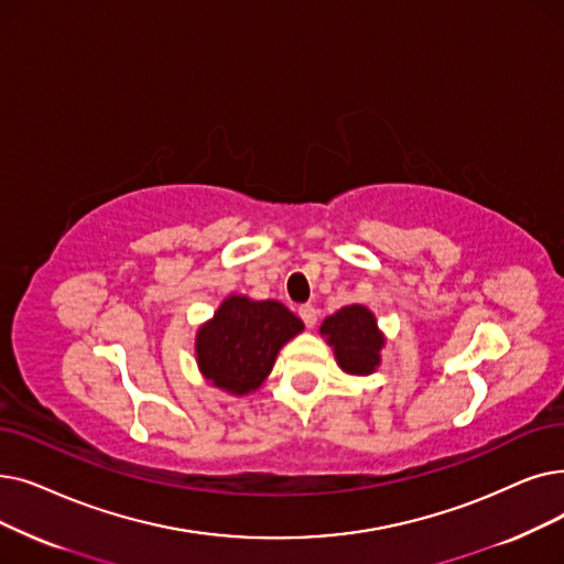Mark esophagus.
I'll return each mask as SVG.
<instances>
[{"mask_svg":"<svg viewBox=\"0 0 564 564\" xmlns=\"http://www.w3.org/2000/svg\"><path fill=\"white\" fill-rule=\"evenodd\" d=\"M300 317H302L304 325H306L308 329H313L315 323H317V308L311 306V304H304V306H300Z\"/></svg>","mask_w":564,"mask_h":564,"instance_id":"34e87169","label":"esophagus"}]
</instances>
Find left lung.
<instances>
[{"label": "left lung", "instance_id": "obj_1", "mask_svg": "<svg viewBox=\"0 0 564 564\" xmlns=\"http://www.w3.org/2000/svg\"><path fill=\"white\" fill-rule=\"evenodd\" d=\"M321 336L334 350L343 373L371 376L378 371L387 338L369 306L350 304L327 315L321 325Z\"/></svg>", "mask_w": 564, "mask_h": 564}]
</instances>
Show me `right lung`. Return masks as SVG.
Masks as SVG:
<instances>
[{"mask_svg": "<svg viewBox=\"0 0 564 564\" xmlns=\"http://www.w3.org/2000/svg\"><path fill=\"white\" fill-rule=\"evenodd\" d=\"M302 332L304 323L276 300L228 295L195 332V361L212 387L249 397L272 373L285 343Z\"/></svg>", "mask_w": 564, "mask_h": 564, "instance_id": "1", "label": "right lung"}]
</instances>
